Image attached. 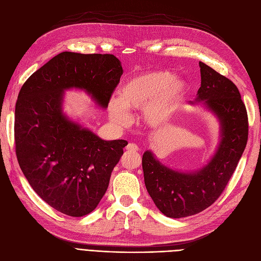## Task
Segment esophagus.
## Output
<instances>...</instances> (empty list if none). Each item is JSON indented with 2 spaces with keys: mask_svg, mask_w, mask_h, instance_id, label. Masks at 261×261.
<instances>
[{
  "mask_svg": "<svg viewBox=\"0 0 261 261\" xmlns=\"http://www.w3.org/2000/svg\"><path fill=\"white\" fill-rule=\"evenodd\" d=\"M138 149H139L138 146L135 144H128L127 146H126V151H128V152H137Z\"/></svg>",
  "mask_w": 261,
  "mask_h": 261,
  "instance_id": "1",
  "label": "esophagus"
}]
</instances>
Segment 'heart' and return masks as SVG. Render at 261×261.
I'll list each match as a JSON object with an SVG mask.
<instances>
[{
	"instance_id": "obj_1",
	"label": "heart",
	"mask_w": 261,
	"mask_h": 261,
	"mask_svg": "<svg viewBox=\"0 0 261 261\" xmlns=\"http://www.w3.org/2000/svg\"><path fill=\"white\" fill-rule=\"evenodd\" d=\"M188 92L187 83L168 70H151L126 81L118 98L108 106L110 120L117 126L132 122L129 111H141L144 122L160 128L172 121Z\"/></svg>"
}]
</instances>
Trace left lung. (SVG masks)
Segmentation results:
<instances>
[{
    "mask_svg": "<svg viewBox=\"0 0 261 261\" xmlns=\"http://www.w3.org/2000/svg\"><path fill=\"white\" fill-rule=\"evenodd\" d=\"M201 86L195 101L219 122V143L203 167L173 170L156 159L151 150L143 155L145 185L156 208L169 218L194 216L208 208L222 194L238 167L248 138V120L241 93L230 80L199 62Z\"/></svg>",
    "mask_w": 261,
    "mask_h": 261,
    "instance_id": "left-lung-1",
    "label": "left lung"
}]
</instances>
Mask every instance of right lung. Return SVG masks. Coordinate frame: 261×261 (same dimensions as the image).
<instances>
[{
    "label": "right lung",
    "instance_id": "1",
    "mask_svg": "<svg viewBox=\"0 0 261 261\" xmlns=\"http://www.w3.org/2000/svg\"><path fill=\"white\" fill-rule=\"evenodd\" d=\"M123 74L113 54L62 52L22 85L15 108L19 167L34 191L64 215L97 208L128 143L105 140L63 111L65 91H85L107 109Z\"/></svg>",
    "mask_w": 261,
    "mask_h": 261
}]
</instances>
